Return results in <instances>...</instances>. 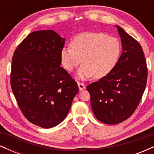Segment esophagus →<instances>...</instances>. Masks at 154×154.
I'll use <instances>...</instances> for the list:
<instances>
[{"mask_svg":"<svg viewBox=\"0 0 154 154\" xmlns=\"http://www.w3.org/2000/svg\"><path fill=\"white\" fill-rule=\"evenodd\" d=\"M77 85H78L79 89V91H82V90L85 89V88H86L85 85L83 84L82 82H77Z\"/></svg>","mask_w":154,"mask_h":154,"instance_id":"34e87169","label":"esophagus"}]
</instances>
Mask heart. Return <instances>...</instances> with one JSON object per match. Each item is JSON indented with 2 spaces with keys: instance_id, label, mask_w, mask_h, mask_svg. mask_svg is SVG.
<instances>
[{
  "instance_id": "obj_1",
  "label": "heart",
  "mask_w": 154,
  "mask_h": 154,
  "mask_svg": "<svg viewBox=\"0 0 154 154\" xmlns=\"http://www.w3.org/2000/svg\"><path fill=\"white\" fill-rule=\"evenodd\" d=\"M69 47H63L60 60L63 68L72 72L82 63L76 73L79 79L101 78L114 69L121 54L117 38L102 32H85L74 38Z\"/></svg>"
}]
</instances>
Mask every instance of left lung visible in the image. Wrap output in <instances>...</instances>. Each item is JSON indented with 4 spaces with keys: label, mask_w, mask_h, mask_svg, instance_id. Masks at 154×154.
I'll list each match as a JSON object with an SVG mask.
<instances>
[{
    "label": "left lung",
    "mask_w": 154,
    "mask_h": 154,
    "mask_svg": "<svg viewBox=\"0 0 154 154\" xmlns=\"http://www.w3.org/2000/svg\"><path fill=\"white\" fill-rule=\"evenodd\" d=\"M122 53L114 69L87 87L97 119L116 125L128 119L137 109L147 82V66L142 47L122 28L116 25Z\"/></svg>",
    "instance_id": "8db88e82"
}]
</instances>
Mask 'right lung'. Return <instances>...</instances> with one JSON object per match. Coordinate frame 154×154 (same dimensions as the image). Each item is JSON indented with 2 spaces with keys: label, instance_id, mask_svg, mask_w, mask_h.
I'll return each instance as SVG.
<instances>
[{
  "label": "right lung",
  "instance_id": "add662e5",
  "mask_svg": "<svg viewBox=\"0 0 154 154\" xmlns=\"http://www.w3.org/2000/svg\"><path fill=\"white\" fill-rule=\"evenodd\" d=\"M65 38L52 29L33 32L12 58L11 85L21 111L31 123L56 127L66 118L79 88L60 66Z\"/></svg>",
  "mask_w": 154,
  "mask_h": 154
}]
</instances>
